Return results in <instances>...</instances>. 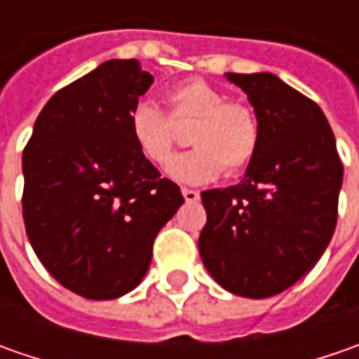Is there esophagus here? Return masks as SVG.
<instances>
[{"mask_svg":"<svg viewBox=\"0 0 359 359\" xmlns=\"http://www.w3.org/2000/svg\"><path fill=\"white\" fill-rule=\"evenodd\" d=\"M182 194L186 201H198L200 200V191L198 189H189V187H182Z\"/></svg>","mask_w":359,"mask_h":359,"instance_id":"1","label":"esophagus"}]
</instances>
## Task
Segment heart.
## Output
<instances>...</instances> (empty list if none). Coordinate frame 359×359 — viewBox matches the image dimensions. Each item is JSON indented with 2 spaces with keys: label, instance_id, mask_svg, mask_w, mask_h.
<instances>
[{
  "label": "heart",
  "instance_id": "1",
  "mask_svg": "<svg viewBox=\"0 0 359 359\" xmlns=\"http://www.w3.org/2000/svg\"><path fill=\"white\" fill-rule=\"evenodd\" d=\"M168 114L156 104L140 100L128 114L131 142L154 165L172 158L180 131L189 126L187 142L194 145L175 156L168 168L182 184H208L215 177L245 172L259 151L262 126L255 109L240 100H226L224 91L210 81L194 77L165 91Z\"/></svg>",
  "mask_w": 359,
  "mask_h": 359
}]
</instances>
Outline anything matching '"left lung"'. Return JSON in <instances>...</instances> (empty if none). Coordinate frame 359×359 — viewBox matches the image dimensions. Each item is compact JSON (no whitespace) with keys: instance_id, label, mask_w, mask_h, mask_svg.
Wrapping results in <instances>:
<instances>
[{"instance_id":"8db88e82","label":"left lung","mask_w":359,"mask_h":359,"mask_svg":"<svg viewBox=\"0 0 359 359\" xmlns=\"http://www.w3.org/2000/svg\"><path fill=\"white\" fill-rule=\"evenodd\" d=\"M262 126L259 151L238 186L201 191L200 255L236 296L271 297L322 257L338 222L344 165L324 111L271 74H228Z\"/></svg>"}]
</instances>
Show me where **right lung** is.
I'll return each instance as SVG.
<instances>
[{"label": "right lung", "mask_w": 359, "mask_h": 359, "mask_svg": "<svg viewBox=\"0 0 359 359\" xmlns=\"http://www.w3.org/2000/svg\"><path fill=\"white\" fill-rule=\"evenodd\" d=\"M151 81L137 60L102 63L55 91L23 147L29 243L63 287L88 299H114L142 282L158 231L184 203L128 130Z\"/></svg>", "instance_id": "right-lung-1"}]
</instances>
